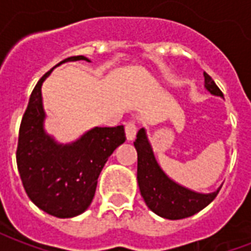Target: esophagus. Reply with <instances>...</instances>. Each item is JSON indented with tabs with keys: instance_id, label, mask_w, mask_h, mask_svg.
<instances>
[{
	"instance_id": "1",
	"label": "esophagus",
	"mask_w": 251,
	"mask_h": 251,
	"mask_svg": "<svg viewBox=\"0 0 251 251\" xmlns=\"http://www.w3.org/2000/svg\"><path fill=\"white\" fill-rule=\"evenodd\" d=\"M125 133H126V140L127 141H133L136 138L137 134V127L134 122H127L125 126Z\"/></svg>"
}]
</instances>
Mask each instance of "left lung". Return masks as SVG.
<instances>
[{
    "label": "left lung",
    "mask_w": 251,
    "mask_h": 251,
    "mask_svg": "<svg viewBox=\"0 0 251 251\" xmlns=\"http://www.w3.org/2000/svg\"><path fill=\"white\" fill-rule=\"evenodd\" d=\"M204 87L212 95L223 98V94L219 87L205 72ZM134 148L138 160L137 181L140 192L149 210H152L156 215L171 221L184 219L203 210L216 198L221 187L214 192L203 194L187 188L171 179L156 160L145 127L140 129L137 133Z\"/></svg>",
    "instance_id": "obj_1"
}]
</instances>
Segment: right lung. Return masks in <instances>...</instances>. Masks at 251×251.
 <instances>
[{
    "instance_id": "add662e5",
    "label": "right lung",
    "mask_w": 251,
    "mask_h": 251,
    "mask_svg": "<svg viewBox=\"0 0 251 251\" xmlns=\"http://www.w3.org/2000/svg\"><path fill=\"white\" fill-rule=\"evenodd\" d=\"M77 60L90 62L82 55L68 57L37 82L21 121L16 154L26 195L40 210L56 218H74L87 210L100 171L126 140L124 126H95L67 144L47 133L41 86L56 67Z\"/></svg>"
}]
</instances>
